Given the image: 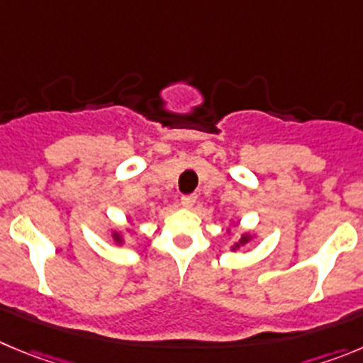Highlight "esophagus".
<instances>
[{
	"label": "esophagus",
	"mask_w": 363,
	"mask_h": 363,
	"mask_svg": "<svg viewBox=\"0 0 363 363\" xmlns=\"http://www.w3.org/2000/svg\"><path fill=\"white\" fill-rule=\"evenodd\" d=\"M195 201H197V197H195L193 193H189V195H182L181 197V204L184 206V208H191V206L195 204Z\"/></svg>",
	"instance_id": "34e87169"
}]
</instances>
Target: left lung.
<instances>
[{"label": "left lung", "instance_id": "obj_1", "mask_svg": "<svg viewBox=\"0 0 363 363\" xmlns=\"http://www.w3.org/2000/svg\"><path fill=\"white\" fill-rule=\"evenodd\" d=\"M247 242H249V236H242V240H240V245H245ZM240 245H236V247H240Z\"/></svg>", "mask_w": 363, "mask_h": 363}]
</instances>
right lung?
Listing matches in <instances>:
<instances>
[{
	"instance_id": "right-lung-1",
	"label": "right lung",
	"mask_w": 363,
	"mask_h": 363,
	"mask_svg": "<svg viewBox=\"0 0 363 363\" xmlns=\"http://www.w3.org/2000/svg\"><path fill=\"white\" fill-rule=\"evenodd\" d=\"M114 238H116V242H120V236L118 235H114Z\"/></svg>"
}]
</instances>
